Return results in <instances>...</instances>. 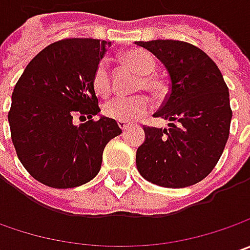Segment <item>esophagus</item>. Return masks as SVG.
Returning a JSON list of instances; mask_svg holds the SVG:
<instances>
[{
    "mask_svg": "<svg viewBox=\"0 0 250 250\" xmlns=\"http://www.w3.org/2000/svg\"><path fill=\"white\" fill-rule=\"evenodd\" d=\"M118 126L121 128V130H124V132H125V129L129 126V124H128V122H122V121H118Z\"/></svg>",
    "mask_w": 250,
    "mask_h": 250,
    "instance_id": "esophagus-1",
    "label": "esophagus"
}]
</instances>
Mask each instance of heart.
Returning <instances> with one entry per match:
<instances>
[{
	"mask_svg": "<svg viewBox=\"0 0 250 250\" xmlns=\"http://www.w3.org/2000/svg\"><path fill=\"white\" fill-rule=\"evenodd\" d=\"M122 62L125 63L130 71L140 75V79L136 83V90H147L159 93L161 90V83L153 76L156 71V62L151 55L142 50H130L122 55ZM91 84L94 91L100 97H108L112 90V79H111L110 68L107 61H100L96 65ZM150 111V101L146 96H129V97H114L104 104L103 112L111 120L132 122L145 117Z\"/></svg>",
	"mask_w": 250,
	"mask_h": 250,
	"instance_id": "obj_1",
	"label": "heart"
}]
</instances>
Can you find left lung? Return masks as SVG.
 <instances>
[{
	"instance_id": "8db88e82",
	"label": "left lung",
	"mask_w": 250,
	"mask_h": 250,
	"mask_svg": "<svg viewBox=\"0 0 250 250\" xmlns=\"http://www.w3.org/2000/svg\"><path fill=\"white\" fill-rule=\"evenodd\" d=\"M164 63L169 91L156 118L168 129L145 126L146 139L136 151V167L151 184L185 188L213 171L229 136L232 110L224 78L199 47L179 40L136 42Z\"/></svg>"
}]
</instances>
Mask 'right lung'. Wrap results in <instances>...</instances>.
I'll return each mask as SVG.
<instances>
[{"mask_svg": "<svg viewBox=\"0 0 250 250\" xmlns=\"http://www.w3.org/2000/svg\"><path fill=\"white\" fill-rule=\"evenodd\" d=\"M111 43L63 39L34 57L15 84L8 112L18 159L32 177L57 189L75 188L99 174L105 145L122 133L101 117L91 84L96 65ZM89 120L78 127L73 118Z\"/></svg>", "mask_w": 250, "mask_h": 250, "instance_id": "obj_1", "label": "right lung"}]
</instances>
